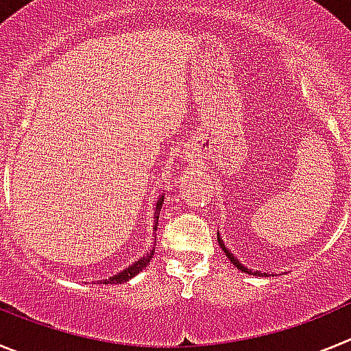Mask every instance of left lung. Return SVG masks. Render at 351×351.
I'll return each instance as SVG.
<instances>
[{
  "label": "left lung",
  "instance_id": "obj_1",
  "mask_svg": "<svg viewBox=\"0 0 351 351\" xmlns=\"http://www.w3.org/2000/svg\"><path fill=\"white\" fill-rule=\"evenodd\" d=\"M218 243H219V246H221V250H223V251H225V255H226V258L230 260V262H232V263H234L235 267H237V269H241V271H243V272H247V274H255V276H260V272H253V271H251V269H246V267H244L243 263L239 262V260H237V258H235V256H234V255H232L230 251L226 250V247H225V244H223V241H221V237H219V234H218Z\"/></svg>",
  "mask_w": 351,
  "mask_h": 351
}]
</instances>
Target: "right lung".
I'll list each match as a JSON object with an SVG mask.
<instances>
[{
	"instance_id": "add662e5",
	"label": "right lung",
	"mask_w": 351,
	"mask_h": 351,
	"mask_svg": "<svg viewBox=\"0 0 351 351\" xmlns=\"http://www.w3.org/2000/svg\"><path fill=\"white\" fill-rule=\"evenodd\" d=\"M161 204H163V197H161L160 200H158V204H156V213H154V214H156V221H154V228H158V210L161 209ZM153 253H154V250H151L147 253V255L142 256V258L138 260V262L132 263V265H130L128 269H125V271H121L119 274L112 276L110 280H104V283L105 285H108V283H125V281L132 280L133 276L138 274V272H141L142 269H144L149 262H151V258H153Z\"/></svg>"
}]
</instances>
